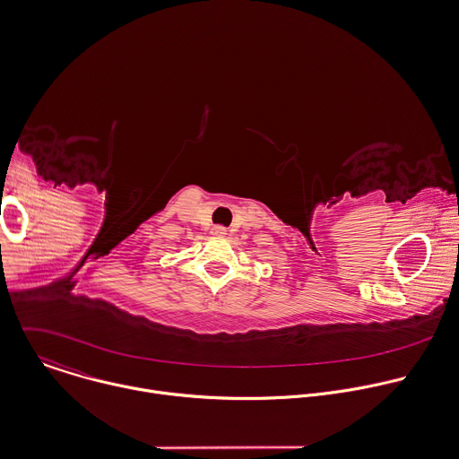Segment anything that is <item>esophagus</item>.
Instances as JSON below:
<instances>
[{
  "instance_id": "1",
  "label": "esophagus",
  "mask_w": 459,
  "mask_h": 459,
  "mask_svg": "<svg viewBox=\"0 0 459 459\" xmlns=\"http://www.w3.org/2000/svg\"><path fill=\"white\" fill-rule=\"evenodd\" d=\"M211 232H212L214 236H225V234H227V229L221 227V225H216V227H212Z\"/></svg>"
}]
</instances>
